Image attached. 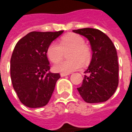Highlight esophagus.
I'll list each match as a JSON object with an SVG mask.
<instances>
[{"label": "esophagus", "mask_w": 132, "mask_h": 132, "mask_svg": "<svg viewBox=\"0 0 132 132\" xmlns=\"http://www.w3.org/2000/svg\"><path fill=\"white\" fill-rule=\"evenodd\" d=\"M68 75H69V73H64V72H61V73H60V76H61L62 77L66 76H68Z\"/></svg>", "instance_id": "1"}]
</instances>
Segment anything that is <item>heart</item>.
<instances>
[{
    "label": "heart",
    "mask_w": 132,
    "mask_h": 132,
    "mask_svg": "<svg viewBox=\"0 0 132 132\" xmlns=\"http://www.w3.org/2000/svg\"><path fill=\"white\" fill-rule=\"evenodd\" d=\"M70 49L68 52L70 59L56 63L53 69L58 72L69 73L80 68L82 63H87L91 58V52L88 46L85 44L84 39L78 34H69L60 40V44L56 42L51 43L47 50L46 55L50 60L56 63L63 55V51Z\"/></svg>",
    "instance_id": "obj_1"
}]
</instances>
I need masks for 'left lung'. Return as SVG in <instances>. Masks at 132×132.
<instances>
[{"instance_id": "1", "label": "left lung", "mask_w": 132, "mask_h": 132, "mask_svg": "<svg viewBox=\"0 0 132 132\" xmlns=\"http://www.w3.org/2000/svg\"><path fill=\"white\" fill-rule=\"evenodd\" d=\"M74 33L86 37L91 45L92 57L86 70L82 84L77 88L83 100L88 103L107 101L119 85L117 51L112 41L98 29L82 28Z\"/></svg>"}]
</instances>
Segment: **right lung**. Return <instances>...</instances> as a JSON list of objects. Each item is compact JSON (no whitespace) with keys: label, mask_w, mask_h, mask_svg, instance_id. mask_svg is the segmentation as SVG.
I'll return each mask as SVG.
<instances>
[{"label":"right lung","mask_w":132,"mask_h":132,"mask_svg":"<svg viewBox=\"0 0 132 132\" xmlns=\"http://www.w3.org/2000/svg\"><path fill=\"white\" fill-rule=\"evenodd\" d=\"M63 32H30L19 40L13 49L11 82L20 101L29 108L45 106L60 78L59 73L48 72L50 66L46 50Z\"/></svg>","instance_id":"right-lung-1"}]
</instances>
